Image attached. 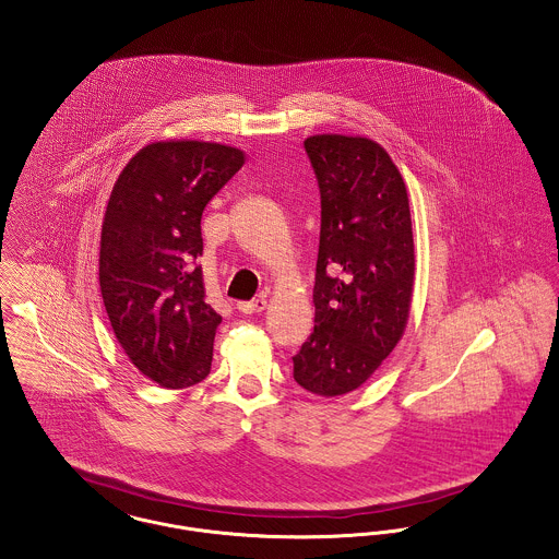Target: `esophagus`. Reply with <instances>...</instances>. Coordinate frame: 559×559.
<instances>
[{
  "instance_id": "1",
  "label": "esophagus",
  "mask_w": 559,
  "mask_h": 559,
  "mask_svg": "<svg viewBox=\"0 0 559 559\" xmlns=\"http://www.w3.org/2000/svg\"><path fill=\"white\" fill-rule=\"evenodd\" d=\"M265 299L263 297H258V299H251V301H238L236 304V308L240 310V312H245V314H253V312H262L263 308H265Z\"/></svg>"
}]
</instances>
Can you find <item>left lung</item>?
<instances>
[{
	"mask_svg": "<svg viewBox=\"0 0 559 559\" xmlns=\"http://www.w3.org/2000/svg\"><path fill=\"white\" fill-rule=\"evenodd\" d=\"M321 192L314 331L294 357L306 391L359 389L393 353L409 317L414 234L399 168L365 136L304 141Z\"/></svg>",
	"mask_w": 559,
	"mask_h": 559,
	"instance_id": "left-lung-1",
	"label": "left lung"
}]
</instances>
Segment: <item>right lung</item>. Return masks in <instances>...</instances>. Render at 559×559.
<instances>
[{"mask_svg":"<svg viewBox=\"0 0 559 559\" xmlns=\"http://www.w3.org/2000/svg\"><path fill=\"white\" fill-rule=\"evenodd\" d=\"M245 154L206 141H158L120 173L100 230L99 283L116 340L165 389L202 382L222 317L206 304L200 219Z\"/></svg>","mask_w":559,"mask_h":559,"instance_id":"right-lung-1","label":"right lung"}]
</instances>
